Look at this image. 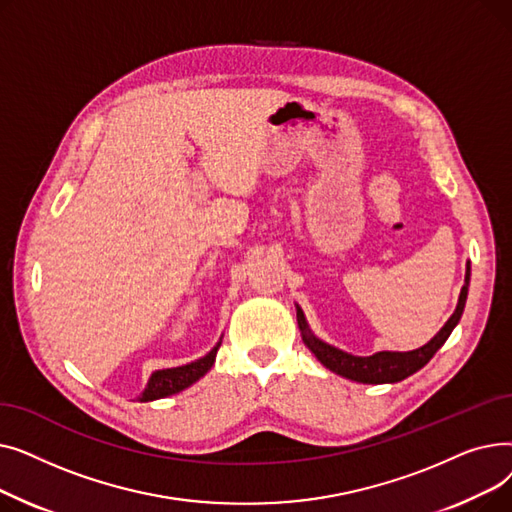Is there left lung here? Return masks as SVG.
<instances>
[{
  "label": "left lung",
  "mask_w": 512,
  "mask_h": 512,
  "mask_svg": "<svg viewBox=\"0 0 512 512\" xmlns=\"http://www.w3.org/2000/svg\"><path fill=\"white\" fill-rule=\"evenodd\" d=\"M469 274H471V270L467 265V276H465V286H463L461 297H459V305H456V311L446 321V326L425 346L417 348V351H409V353L382 351V353H375L371 357L348 355V353L340 351V348H334L326 342H321L319 338H315L307 328L303 311L297 307V319H299V328L303 332V342L309 346V351L317 357L319 363H324L330 371L342 375V378L355 380L361 384H394V382L405 380L415 371H419L423 365L429 363V359L438 353V348L448 340L454 326L459 324V319L465 309V301H467Z\"/></svg>",
  "instance_id": "left-lung-1"
}]
</instances>
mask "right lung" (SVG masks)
<instances>
[{
	"label": "right lung",
	"instance_id": "obj_1",
	"mask_svg": "<svg viewBox=\"0 0 512 512\" xmlns=\"http://www.w3.org/2000/svg\"><path fill=\"white\" fill-rule=\"evenodd\" d=\"M218 346H213L211 351L195 361V363H188V365H182V367H174V369H161V371H155L151 373V378L143 390V394L139 396L141 402H149V400H157V398H166L170 394H176L184 388H188L191 384H195L199 378H203V375L211 369L213 361H215V355H218Z\"/></svg>",
	"mask_w": 512,
	"mask_h": 512
}]
</instances>
